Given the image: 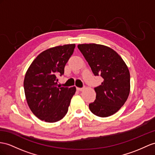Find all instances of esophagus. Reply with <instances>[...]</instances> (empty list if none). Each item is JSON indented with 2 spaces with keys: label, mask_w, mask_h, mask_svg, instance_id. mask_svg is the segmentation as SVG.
<instances>
[{
  "label": "esophagus",
  "mask_w": 155,
  "mask_h": 155,
  "mask_svg": "<svg viewBox=\"0 0 155 155\" xmlns=\"http://www.w3.org/2000/svg\"><path fill=\"white\" fill-rule=\"evenodd\" d=\"M77 90L79 92H81V91L84 90V88H78V87H77Z\"/></svg>",
  "instance_id": "34e87169"
}]
</instances>
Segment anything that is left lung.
I'll return each instance as SVG.
<instances>
[{"instance_id": "obj_1", "label": "left lung", "mask_w": 155, "mask_h": 155, "mask_svg": "<svg viewBox=\"0 0 155 155\" xmlns=\"http://www.w3.org/2000/svg\"><path fill=\"white\" fill-rule=\"evenodd\" d=\"M78 48L88 63L95 76L104 78L95 88L96 100L89 104L95 115L107 117L124 105L130 90V75L122 58L110 48L96 44L78 45Z\"/></svg>"}]
</instances>
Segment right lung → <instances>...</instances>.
I'll use <instances>...</instances> for the list:
<instances>
[{
  "label": "right lung",
  "instance_id": "1",
  "mask_svg": "<svg viewBox=\"0 0 155 155\" xmlns=\"http://www.w3.org/2000/svg\"><path fill=\"white\" fill-rule=\"evenodd\" d=\"M74 48L73 44L44 51L27 71L23 82L26 100L31 111L42 120L59 121L68 111L76 88L58 86V77L64 74L65 66Z\"/></svg>",
  "mask_w": 155,
  "mask_h": 155
}]
</instances>
